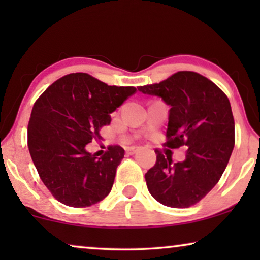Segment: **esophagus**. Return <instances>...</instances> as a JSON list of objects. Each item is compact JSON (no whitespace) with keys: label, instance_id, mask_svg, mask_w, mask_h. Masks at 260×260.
I'll return each instance as SVG.
<instances>
[{"label":"esophagus","instance_id":"34e87169","mask_svg":"<svg viewBox=\"0 0 260 260\" xmlns=\"http://www.w3.org/2000/svg\"><path fill=\"white\" fill-rule=\"evenodd\" d=\"M138 149H140V147H137V145H131V147H127L125 150H126V152L129 155H133V154H135V152H136Z\"/></svg>","mask_w":260,"mask_h":260}]
</instances>
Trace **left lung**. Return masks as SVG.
I'll use <instances>...</instances> for the list:
<instances>
[{
	"label": "left lung",
	"mask_w": 260,
	"mask_h": 260,
	"mask_svg": "<svg viewBox=\"0 0 260 260\" xmlns=\"http://www.w3.org/2000/svg\"><path fill=\"white\" fill-rule=\"evenodd\" d=\"M138 90L172 106L166 147H188L186 159L177 163L156 149L155 165L145 174L149 193L168 207H190L219 182L232 154L236 135L229 98L212 80L191 71Z\"/></svg>",
	"instance_id": "obj_1"
}]
</instances>
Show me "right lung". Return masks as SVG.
I'll return each mask as SVG.
<instances>
[{
  "label": "right lung",
  "mask_w": 260,
  "mask_h": 260,
  "mask_svg": "<svg viewBox=\"0 0 260 260\" xmlns=\"http://www.w3.org/2000/svg\"><path fill=\"white\" fill-rule=\"evenodd\" d=\"M134 86H110L87 73L54 81L34 103L28 123V149L39 176L56 200L88 207L111 190L124 157L120 145H109L102 157L85 150L130 95Z\"/></svg>",
  "instance_id": "1"
}]
</instances>
